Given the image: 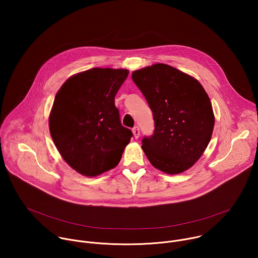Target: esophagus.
Listing matches in <instances>:
<instances>
[{"label":"esophagus","mask_w":258,"mask_h":258,"mask_svg":"<svg viewBox=\"0 0 258 258\" xmlns=\"http://www.w3.org/2000/svg\"><path fill=\"white\" fill-rule=\"evenodd\" d=\"M133 134H134L135 139H139V137H140V130H139L138 126H136V127L133 128Z\"/></svg>","instance_id":"obj_1"}]
</instances>
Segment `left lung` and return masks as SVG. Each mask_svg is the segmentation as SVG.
Wrapping results in <instances>:
<instances>
[{"label":"left lung","mask_w":258,"mask_h":258,"mask_svg":"<svg viewBox=\"0 0 258 258\" xmlns=\"http://www.w3.org/2000/svg\"><path fill=\"white\" fill-rule=\"evenodd\" d=\"M153 112L155 131L142 149L151 164L167 173L191 168L210 142L214 114L210 99L193 77L156 63L132 73Z\"/></svg>","instance_id":"left-lung-1"}]
</instances>
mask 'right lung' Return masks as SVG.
<instances>
[{"label": "right lung", "mask_w": 258, "mask_h": 258, "mask_svg": "<svg viewBox=\"0 0 258 258\" xmlns=\"http://www.w3.org/2000/svg\"><path fill=\"white\" fill-rule=\"evenodd\" d=\"M128 72L92 68L70 77L55 96L51 137L65 162L83 175L97 176L114 168L133 137L121 125L114 105Z\"/></svg>", "instance_id": "obj_1"}]
</instances>
